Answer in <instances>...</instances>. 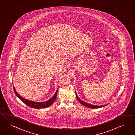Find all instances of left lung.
<instances>
[{"label":"left lung","mask_w":135,"mask_h":135,"mask_svg":"<svg viewBox=\"0 0 135 135\" xmlns=\"http://www.w3.org/2000/svg\"><path fill=\"white\" fill-rule=\"evenodd\" d=\"M76 98L77 99H78V100L79 101V102L82 104L83 105H84V106H85L86 107H89L90 108H101V107H104V106H105L106 105H107V104H106V105H102V106H96V105H92V104H89V103H86V102H83L82 100H81L80 99H79V97L77 95V94H76Z\"/></svg>","instance_id":"1"}]
</instances>
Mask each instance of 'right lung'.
<instances>
[{"label":"right lung","mask_w":135,"mask_h":135,"mask_svg":"<svg viewBox=\"0 0 135 135\" xmlns=\"http://www.w3.org/2000/svg\"><path fill=\"white\" fill-rule=\"evenodd\" d=\"M13 90L15 93L16 94V95L17 97L19 98V99L22 102H24L25 104H26L27 105H28V106H29L31 108H45L46 107H48L52 105L54 102L55 101V100L56 98V96H57V90H56V93L55 94V95H54L53 97L51 99H50L49 100H48V101H46L45 102H32L30 100H28L27 99H24L22 97H21L20 95H18V94L17 93L15 88L13 87Z\"/></svg>","instance_id":"1"}]
</instances>
